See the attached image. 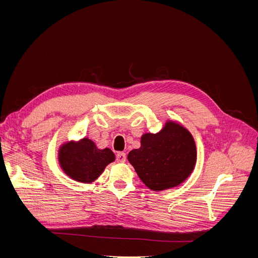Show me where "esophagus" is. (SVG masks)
Returning <instances> with one entry per match:
<instances>
[{"instance_id": "esophagus-1", "label": "esophagus", "mask_w": 258, "mask_h": 258, "mask_svg": "<svg viewBox=\"0 0 258 258\" xmlns=\"http://www.w3.org/2000/svg\"><path fill=\"white\" fill-rule=\"evenodd\" d=\"M117 162H124L126 161V154L124 153H118L116 155Z\"/></svg>"}]
</instances>
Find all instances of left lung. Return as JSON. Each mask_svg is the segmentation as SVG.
Instances as JSON below:
<instances>
[{
	"label": "left lung",
	"mask_w": 258,
	"mask_h": 258,
	"mask_svg": "<svg viewBox=\"0 0 258 258\" xmlns=\"http://www.w3.org/2000/svg\"><path fill=\"white\" fill-rule=\"evenodd\" d=\"M196 159L191 134L172 120H168L157 134H144L140 148L128 154V160L139 177L154 191L173 188L185 182Z\"/></svg>",
	"instance_id": "1"
}]
</instances>
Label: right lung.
I'll use <instances>...</instances> for the list:
<instances>
[{"label":"right lung","mask_w":258,"mask_h":258,"mask_svg":"<svg viewBox=\"0 0 258 258\" xmlns=\"http://www.w3.org/2000/svg\"><path fill=\"white\" fill-rule=\"evenodd\" d=\"M62 171L76 182L91 183L102 174L105 167L115 160L110 148L99 150L88 138L63 143L58 152Z\"/></svg>","instance_id":"add662e5"}]
</instances>
